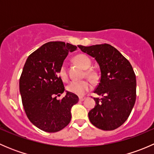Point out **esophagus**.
<instances>
[{
    "label": "esophagus",
    "mask_w": 154,
    "mask_h": 154,
    "mask_svg": "<svg viewBox=\"0 0 154 154\" xmlns=\"http://www.w3.org/2000/svg\"><path fill=\"white\" fill-rule=\"evenodd\" d=\"M85 99H86V97H80V98H79V100H80V101H83Z\"/></svg>",
    "instance_id": "obj_1"
}]
</instances>
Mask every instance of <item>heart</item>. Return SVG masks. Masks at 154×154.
<instances>
[{"label":"heart","mask_w":154,"mask_h":154,"mask_svg":"<svg viewBox=\"0 0 154 154\" xmlns=\"http://www.w3.org/2000/svg\"><path fill=\"white\" fill-rule=\"evenodd\" d=\"M74 61L79 66H80L83 69L86 70V76L88 79L94 80L96 78V73L92 70L88 69L91 66V62L87 56L83 55V54H79L74 57ZM87 69L88 70H87ZM59 75L63 81H66L68 80L67 71H66V68L64 65L60 68V71H59ZM90 88H91V84L88 82L85 81V80L73 81L70 83L67 86L68 92L77 96H83L86 92L89 91Z\"/></svg>","instance_id":"heart-1"}]
</instances>
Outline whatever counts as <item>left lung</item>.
I'll return each mask as SVG.
<instances>
[{
	"instance_id": "obj_1",
	"label": "left lung",
	"mask_w": 154,
	"mask_h": 154,
	"mask_svg": "<svg viewBox=\"0 0 154 154\" xmlns=\"http://www.w3.org/2000/svg\"><path fill=\"white\" fill-rule=\"evenodd\" d=\"M100 66V79L94 92L95 106L88 112L90 122L103 130H113L128 119L136 102V80L130 62L108 44L78 45Z\"/></svg>"
}]
</instances>
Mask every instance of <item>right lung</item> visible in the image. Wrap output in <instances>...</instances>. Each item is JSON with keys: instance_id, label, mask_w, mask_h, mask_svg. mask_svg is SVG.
Segmentation results:
<instances>
[{"instance_id": "add662e5", "label": "right lung", "mask_w": 154, "mask_h": 154, "mask_svg": "<svg viewBox=\"0 0 154 154\" xmlns=\"http://www.w3.org/2000/svg\"><path fill=\"white\" fill-rule=\"evenodd\" d=\"M75 45L63 42L45 43L29 56L19 80V89L24 111L31 123L43 131L56 133L71 122V107L78 102L77 95L66 91L59 76L68 53Z\"/></svg>"}]
</instances>
